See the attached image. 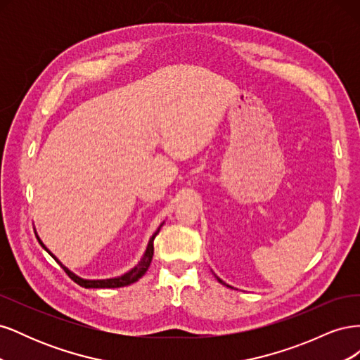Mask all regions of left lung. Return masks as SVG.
Instances as JSON below:
<instances>
[{
  "instance_id": "1",
  "label": "left lung",
  "mask_w": 360,
  "mask_h": 360,
  "mask_svg": "<svg viewBox=\"0 0 360 360\" xmlns=\"http://www.w3.org/2000/svg\"><path fill=\"white\" fill-rule=\"evenodd\" d=\"M217 281H219V282H221V284H224V282H222V281H221V279H219V278H217Z\"/></svg>"
}]
</instances>
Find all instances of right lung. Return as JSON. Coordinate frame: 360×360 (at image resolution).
Masks as SVG:
<instances>
[{
  "instance_id": "obj_1",
  "label": "right lung",
  "mask_w": 360,
  "mask_h": 360,
  "mask_svg": "<svg viewBox=\"0 0 360 360\" xmlns=\"http://www.w3.org/2000/svg\"><path fill=\"white\" fill-rule=\"evenodd\" d=\"M160 226H162V225H160ZM160 226L158 228V231H156L153 236H151L150 242H148V246H147V250H146V254H144L143 258H141L139 263H138L132 270L127 271V274H124V275H122V276H118V278H112V279L90 281V279H82V278H79V276H76L75 274H72V271H70L68 267H64V266L60 263V261L49 252V250L45 248V245H43V243L40 242V238H39V243L48 250V254H49L53 259L57 261V263L64 269V271H66V274L69 275V278H72L78 285H81V287H84V288H118V287H126V285L134 284V282H136L139 278H143V276L146 275V271H147L148 267H150L151 258H153V252H155L153 240H155V237L158 236V233H159V230H160Z\"/></svg>"
}]
</instances>
